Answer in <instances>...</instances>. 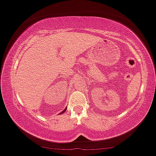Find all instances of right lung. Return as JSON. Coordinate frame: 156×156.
<instances>
[{"label": "right lung", "instance_id": "obj_1", "mask_svg": "<svg viewBox=\"0 0 156 156\" xmlns=\"http://www.w3.org/2000/svg\"><path fill=\"white\" fill-rule=\"evenodd\" d=\"M66 109H67V108H65V109H64V110H63V111H62V112H61V113H60V114H61V115H62V114H63V113H64V112H65V111H66Z\"/></svg>", "mask_w": 156, "mask_h": 156}]
</instances>
